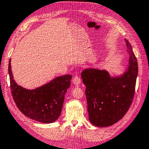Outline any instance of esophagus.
Returning a JSON list of instances; mask_svg holds the SVG:
<instances>
[{"instance_id":"esophagus-1","label":"esophagus","mask_w":149,"mask_h":149,"mask_svg":"<svg viewBox=\"0 0 149 149\" xmlns=\"http://www.w3.org/2000/svg\"><path fill=\"white\" fill-rule=\"evenodd\" d=\"M72 82H73V84L75 85V86H77V85H79L80 83H81V79H80L79 77L75 75V76H74V78H73V79H72Z\"/></svg>"}]
</instances>
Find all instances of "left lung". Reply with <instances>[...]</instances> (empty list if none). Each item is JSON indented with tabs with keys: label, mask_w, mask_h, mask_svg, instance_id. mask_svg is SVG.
<instances>
[{
	"label": "left lung",
	"mask_w": 149,
	"mask_h": 149,
	"mask_svg": "<svg viewBox=\"0 0 149 149\" xmlns=\"http://www.w3.org/2000/svg\"><path fill=\"white\" fill-rule=\"evenodd\" d=\"M125 42L129 58L122 74L113 76L107 70L97 68H87L81 74L86 86L89 119L96 127H109L116 123L126 114L133 101L138 63L131 44L127 40Z\"/></svg>",
	"instance_id": "obj_1"
}]
</instances>
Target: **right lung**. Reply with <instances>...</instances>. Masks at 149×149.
I'll use <instances>...</instances> for the list:
<instances>
[{"instance_id": "1", "label": "right lung", "mask_w": 149, "mask_h": 149, "mask_svg": "<svg viewBox=\"0 0 149 149\" xmlns=\"http://www.w3.org/2000/svg\"><path fill=\"white\" fill-rule=\"evenodd\" d=\"M8 63L12 95L16 106L25 116L42 123L57 120L62 112L65 94L70 87L72 75L58 76L34 89L24 88L16 83Z\"/></svg>"}]
</instances>
